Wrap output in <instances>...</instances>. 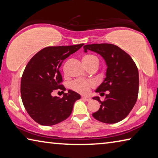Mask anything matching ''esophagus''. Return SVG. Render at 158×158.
Instances as JSON below:
<instances>
[{
  "label": "esophagus",
  "instance_id": "1",
  "mask_svg": "<svg viewBox=\"0 0 158 158\" xmlns=\"http://www.w3.org/2000/svg\"><path fill=\"white\" fill-rule=\"evenodd\" d=\"M82 99H84V100H86V101H90V100H91V98H90V97H88V96H82Z\"/></svg>",
  "mask_w": 158,
  "mask_h": 158
}]
</instances>
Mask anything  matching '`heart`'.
I'll use <instances>...</instances> for the list:
<instances>
[{"instance_id": "1", "label": "heart", "mask_w": 158, "mask_h": 158, "mask_svg": "<svg viewBox=\"0 0 158 158\" xmlns=\"http://www.w3.org/2000/svg\"><path fill=\"white\" fill-rule=\"evenodd\" d=\"M83 63L89 69L91 67H97L99 65V59L93 54H87L83 58ZM95 86V82L93 80L76 79L71 84V89L74 91L83 95L89 94L90 89Z\"/></svg>"}]
</instances>
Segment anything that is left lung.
Masks as SVG:
<instances>
[{
  "label": "left lung",
  "mask_w": 158,
  "mask_h": 158,
  "mask_svg": "<svg viewBox=\"0 0 158 158\" xmlns=\"http://www.w3.org/2000/svg\"><path fill=\"white\" fill-rule=\"evenodd\" d=\"M84 52L93 51L105 60L106 77L96 93L105 95L101 102L99 97L93 99L101 104L98 111L92 115L98 121L105 123H116L122 121L132 111L137 100L139 93V72L130 56L116 45L92 44L84 47Z\"/></svg>",
  "instance_id": "8db88e82"
}]
</instances>
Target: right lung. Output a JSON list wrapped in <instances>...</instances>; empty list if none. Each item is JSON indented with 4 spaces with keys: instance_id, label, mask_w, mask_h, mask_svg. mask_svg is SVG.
I'll return each instance as SVG.
<instances>
[{
    "instance_id": "add662e5",
    "label": "right lung",
    "mask_w": 158,
    "mask_h": 158,
    "mask_svg": "<svg viewBox=\"0 0 158 158\" xmlns=\"http://www.w3.org/2000/svg\"><path fill=\"white\" fill-rule=\"evenodd\" d=\"M84 44L48 47L29 60L21 80V96L23 106L32 118L42 125H53L70 116L78 93L68 90L63 98L53 97L56 89L64 90L59 68L63 60L79 50Z\"/></svg>"
}]
</instances>
